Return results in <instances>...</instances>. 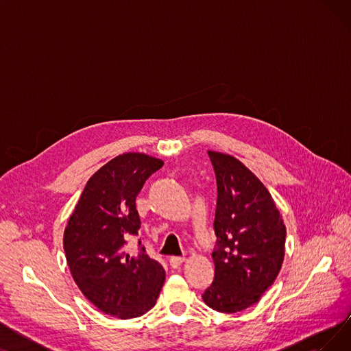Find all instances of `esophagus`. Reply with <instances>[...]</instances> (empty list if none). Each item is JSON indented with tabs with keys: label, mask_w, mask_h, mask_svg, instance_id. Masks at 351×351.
I'll list each match as a JSON object with an SVG mask.
<instances>
[{
	"label": "esophagus",
	"mask_w": 351,
	"mask_h": 351,
	"mask_svg": "<svg viewBox=\"0 0 351 351\" xmlns=\"http://www.w3.org/2000/svg\"><path fill=\"white\" fill-rule=\"evenodd\" d=\"M185 262V257H179V256H172L171 259H169V263H171V266L173 267V269H178V267H180V265Z\"/></svg>",
	"instance_id": "esophagus-1"
}]
</instances>
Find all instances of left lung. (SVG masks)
I'll return each mask as SVG.
<instances>
[{"label": "left lung", "instance_id": "8db88e82", "mask_svg": "<svg viewBox=\"0 0 351 351\" xmlns=\"http://www.w3.org/2000/svg\"><path fill=\"white\" fill-rule=\"evenodd\" d=\"M217 182L212 253L215 280L204 302L220 313H237L259 302L285 261L286 226L266 186L232 155L208 151Z\"/></svg>", "mask_w": 351, "mask_h": 351}]
</instances>
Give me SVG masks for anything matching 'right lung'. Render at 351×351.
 <instances>
[{
    "instance_id": "right-lung-1",
    "label": "right lung",
    "mask_w": 351,
    "mask_h": 351,
    "mask_svg": "<svg viewBox=\"0 0 351 351\" xmlns=\"http://www.w3.org/2000/svg\"><path fill=\"white\" fill-rule=\"evenodd\" d=\"M162 166L139 152L110 159L86 182L64 230L73 282L95 307L122 320L151 310L165 283L162 265L143 247L132 256L125 252L126 239L141 228L135 199Z\"/></svg>"
}]
</instances>
